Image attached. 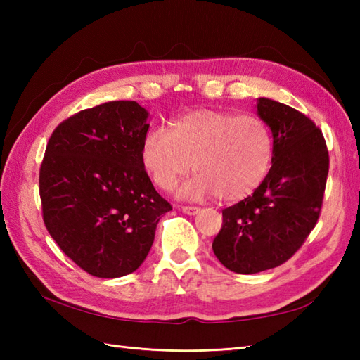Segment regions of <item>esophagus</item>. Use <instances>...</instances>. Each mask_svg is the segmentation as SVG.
Returning <instances> with one entry per match:
<instances>
[{"instance_id":"34e87169","label":"esophagus","mask_w":360,"mask_h":360,"mask_svg":"<svg viewBox=\"0 0 360 360\" xmlns=\"http://www.w3.org/2000/svg\"><path fill=\"white\" fill-rule=\"evenodd\" d=\"M181 210L187 213V215H196L200 212V207H195V205H181Z\"/></svg>"}]
</instances>
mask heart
<instances>
[{
	"mask_svg": "<svg viewBox=\"0 0 360 360\" xmlns=\"http://www.w3.org/2000/svg\"><path fill=\"white\" fill-rule=\"evenodd\" d=\"M274 155L272 133L255 114L195 110L153 128L141 143V162L153 184L172 190L196 170L179 190L186 200L218 196L240 201L262 184Z\"/></svg>",
	"mask_w": 360,
	"mask_h": 360,
	"instance_id": "heart-1",
	"label": "heart"
}]
</instances>
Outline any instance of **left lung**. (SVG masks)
<instances>
[{
  "mask_svg": "<svg viewBox=\"0 0 360 360\" xmlns=\"http://www.w3.org/2000/svg\"><path fill=\"white\" fill-rule=\"evenodd\" d=\"M274 137L272 167L255 192L223 210L212 249L229 271L277 267L302 248L322 210L330 156L314 122L290 106L258 98Z\"/></svg>",
  "mask_w": 360,
  "mask_h": 360,
  "instance_id": "obj_1",
  "label": "left lung"
}]
</instances>
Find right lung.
Returning a JSON list of instances; mask_svg holds the SVG:
<instances>
[{
	"mask_svg": "<svg viewBox=\"0 0 360 360\" xmlns=\"http://www.w3.org/2000/svg\"><path fill=\"white\" fill-rule=\"evenodd\" d=\"M148 112L114 101L63 120L40 167L43 221L66 257L98 278L134 272L172 205L141 162Z\"/></svg>",
	"mask_w": 360,
	"mask_h": 360,
	"instance_id": "obj_1",
	"label": "right lung"
}]
</instances>
